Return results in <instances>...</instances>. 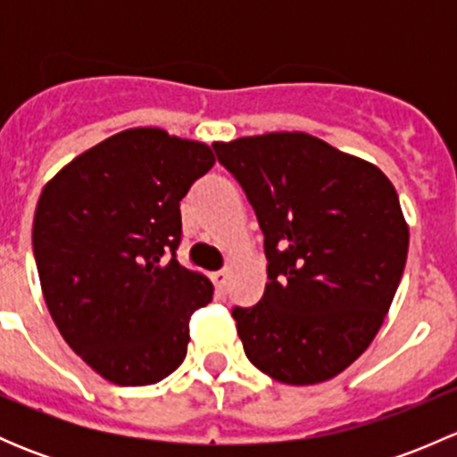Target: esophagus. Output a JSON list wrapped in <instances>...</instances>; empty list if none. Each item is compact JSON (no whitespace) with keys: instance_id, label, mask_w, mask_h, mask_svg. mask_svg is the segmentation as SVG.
Masks as SVG:
<instances>
[{"instance_id":"obj_1","label":"esophagus","mask_w":457,"mask_h":457,"mask_svg":"<svg viewBox=\"0 0 457 457\" xmlns=\"http://www.w3.org/2000/svg\"><path fill=\"white\" fill-rule=\"evenodd\" d=\"M228 280H229L228 270H220V271H214V274H212V283H214V287L219 289V292H225V287H228Z\"/></svg>"}]
</instances>
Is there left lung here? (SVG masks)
<instances>
[{"label": "left lung", "instance_id": "8db88e82", "mask_svg": "<svg viewBox=\"0 0 457 457\" xmlns=\"http://www.w3.org/2000/svg\"><path fill=\"white\" fill-rule=\"evenodd\" d=\"M212 147L265 237V294L232 310L245 356L285 385L338 376L371 345L403 278L409 228L394 186L305 132Z\"/></svg>", "mask_w": 457, "mask_h": 457}]
</instances>
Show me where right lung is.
I'll use <instances>...</instances> for the list:
<instances>
[{
    "mask_svg": "<svg viewBox=\"0 0 457 457\" xmlns=\"http://www.w3.org/2000/svg\"><path fill=\"white\" fill-rule=\"evenodd\" d=\"M205 143L159 128L123 130L41 192L32 252L46 305L72 352L105 380H163L187 353V320L210 280L177 261L181 199L210 172Z\"/></svg>",
    "mask_w": 457,
    "mask_h": 457,
    "instance_id": "obj_1",
    "label": "right lung"
}]
</instances>
